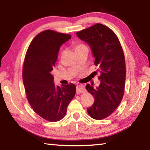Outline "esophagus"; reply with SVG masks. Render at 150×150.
<instances>
[{
	"label": "esophagus",
	"mask_w": 150,
	"mask_h": 150,
	"mask_svg": "<svg viewBox=\"0 0 150 150\" xmlns=\"http://www.w3.org/2000/svg\"><path fill=\"white\" fill-rule=\"evenodd\" d=\"M85 88L83 85H79L77 86V94L83 93L85 92Z\"/></svg>",
	"instance_id": "1"
}]
</instances>
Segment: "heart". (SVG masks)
<instances>
[{
    "label": "heart",
    "instance_id": "1",
    "mask_svg": "<svg viewBox=\"0 0 150 150\" xmlns=\"http://www.w3.org/2000/svg\"><path fill=\"white\" fill-rule=\"evenodd\" d=\"M86 47V46L83 44H76L75 45V50H77L79 49H80V48H82V47Z\"/></svg>",
    "mask_w": 150,
    "mask_h": 150
}]
</instances>
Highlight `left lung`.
<instances>
[{
    "mask_svg": "<svg viewBox=\"0 0 150 150\" xmlns=\"http://www.w3.org/2000/svg\"><path fill=\"white\" fill-rule=\"evenodd\" d=\"M76 34L89 45L100 73L99 86L87 84L86 89L95 97L88 114L95 120H102L110 116L122 99L126 79L122 48L115 32L103 24H96Z\"/></svg>",
    "mask_w": 150,
    "mask_h": 150,
    "instance_id": "obj_1",
    "label": "left lung"
}]
</instances>
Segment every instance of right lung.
I'll return each instance as SVG.
<instances>
[{
  "instance_id": "obj_1",
  "label": "right lung",
  "mask_w": 150,
  "mask_h": 150,
  "mask_svg": "<svg viewBox=\"0 0 150 150\" xmlns=\"http://www.w3.org/2000/svg\"><path fill=\"white\" fill-rule=\"evenodd\" d=\"M71 38L69 34L45 30L30 43L25 56L22 79L27 99L35 113L50 122L64 117L76 93L73 83L55 86L51 74L61 45Z\"/></svg>"
}]
</instances>
